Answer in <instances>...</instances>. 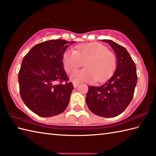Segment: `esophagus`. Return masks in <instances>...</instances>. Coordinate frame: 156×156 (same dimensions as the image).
Wrapping results in <instances>:
<instances>
[{"mask_svg":"<svg viewBox=\"0 0 156 156\" xmlns=\"http://www.w3.org/2000/svg\"><path fill=\"white\" fill-rule=\"evenodd\" d=\"M73 86H74V88L77 87L78 86V83H77V82H73Z\"/></svg>","mask_w":156,"mask_h":156,"instance_id":"34e87169","label":"esophagus"}]
</instances>
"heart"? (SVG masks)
<instances>
[{"mask_svg": "<svg viewBox=\"0 0 156 156\" xmlns=\"http://www.w3.org/2000/svg\"><path fill=\"white\" fill-rule=\"evenodd\" d=\"M63 66L68 73H72L84 63L85 68L71 75L74 82L102 81L114 71L116 57L107 47L97 42L80 44L75 51L68 50L62 58Z\"/></svg>", "mask_w": 156, "mask_h": 156, "instance_id": "1", "label": "heart"}]
</instances>
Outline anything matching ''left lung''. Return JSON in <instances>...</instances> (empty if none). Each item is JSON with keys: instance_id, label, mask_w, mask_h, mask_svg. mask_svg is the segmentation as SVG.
Listing matches in <instances>:
<instances>
[{"instance_id": "obj_1", "label": "left lung", "mask_w": 156, "mask_h": 156, "mask_svg": "<svg viewBox=\"0 0 156 156\" xmlns=\"http://www.w3.org/2000/svg\"><path fill=\"white\" fill-rule=\"evenodd\" d=\"M107 42L113 49L117 64L113 74L98 87H88L86 102L90 111L102 117H115L123 112L133 97L137 84L136 66L124 47L109 39Z\"/></svg>"}]
</instances>
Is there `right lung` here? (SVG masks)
Here are the masks:
<instances>
[{
	"mask_svg": "<svg viewBox=\"0 0 156 156\" xmlns=\"http://www.w3.org/2000/svg\"><path fill=\"white\" fill-rule=\"evenodd\" d=\"M74 43L46 41L35 45L23 58L18 76L20 95L25 105L40 117L59 115L68 107L74 87L68 82L62 58Z\"/></svg>",
	"mask_w": 156,
	"mask_h": 156,
	"instance_id": "add662e5",
	"label": "right lung"
}]
</instances>
